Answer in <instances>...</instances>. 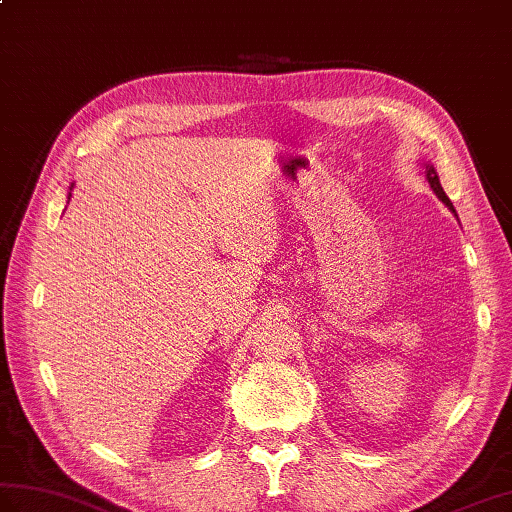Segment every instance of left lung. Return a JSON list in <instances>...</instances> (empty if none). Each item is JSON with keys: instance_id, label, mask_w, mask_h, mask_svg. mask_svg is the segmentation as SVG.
I'll return each mask as SVG.
<instances>
[{"instance_id": "1", "label": "left lung", "mask_w": 512, "mask_h": 512, "mask_svg": "<svg viewBox=\"0 0 512 512\" xmlns=\"http://www.w3.org/2000/svg\"><path fill=\"white\" fill-rule=\"evenodd\" d=\"M423 168H425V178H427V183H430V187H432V192L438 196V200H443V205L454 213V216L458 218V213H456V209H454V205H451V200L447 198V194L443 192V187H441V181H438V174H436V170H434V165L432 163H423Z\"/></svg>"}]
</instances>
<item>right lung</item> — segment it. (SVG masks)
I'll return each mask as SVG.
<instances>
[{
	"instance_id": "add662e5",
	"label": "right lung",
	"mask_w": 512,
	"mask_h": 512,
	"mask_svg": "<svg viewBox=\"0 0 512 512\" xmlns=\"http://www.w3.org/2000/svg\"><path fill=\"white\" fill-rule=\"evenodd\" d=\"M71 187H74V185H71ZM71 187H69V196H71Z\"/></svg>"
}]
</instances>
